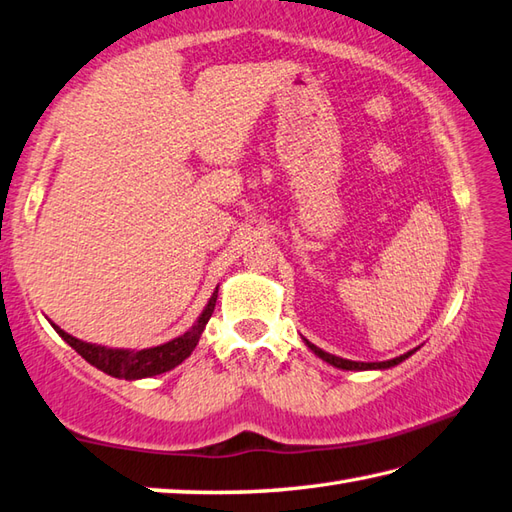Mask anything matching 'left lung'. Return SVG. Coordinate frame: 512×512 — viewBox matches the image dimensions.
Segmentation results:
<instances>
[{
	"mask_svg": "<svg viewBox=\"0 0 512 512\" xmlns=\"http://www.w3.org/2000/svg\"><path fill=\"white\" fill-rule=\"evenodd\" d=\"M306 342V346L313 350V353L319 357V359H324L326 364H330V366H335V368H342V370H386V368H393V366H397V364H402L404 359H408L410 355L415 353V350H408V353H404V355H399V357H395V359H388V362H353V359H344V357H335V355H330V353H326V350H322V348H317L315 344H310L308 339H304Z\"/></svg>",
	"mask_w": 512,
	"mask_h": 512,
	"instance_id": "8db88e82",
	"label": "left lung"
}]
</instances>
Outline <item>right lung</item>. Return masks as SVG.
<instances>
[{
	"instance_id": "add662e5",
	"label": "right lung",
	"mask_w": 512,
	"mask_h": 512,
	"mask_svg": "<svg viewBox=\"0 0 512 512\" xmlns=\"http://www.w3.org/2000/svg\"><path fill=\"white\" fill-rule=\"evenodd\" d=\"M217 290L210 295L206 308L202 310V315L197 317V322L190 326L184 335H179L175 339H170L166 344H159L153 348H142V350H130V348H106V346H97V344H88L77 339L73 335H68L66 330H62L59 326L53 324V328L59 333V337L64 342L75 348L79 355H82L90 366H95L102 370V373L117 377V379H144V377H155L168 373L175 366H179L184 362L186 357H190L193 353L199 337H202L204 328L208 324L210 315H213L215 304H217Z\"/></svg>"
}]
</instances>
